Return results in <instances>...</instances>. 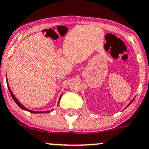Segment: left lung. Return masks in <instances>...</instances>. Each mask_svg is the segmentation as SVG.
I'll use <instances>...</instances> for the list:
<instances>
[{"instance_id": "8db88e82", "label": "left lung", "mask_w": 149, "mask_h": 149, "mask_svg": "<svg viewBox=\"0 0 149 149\" xmlns=\"http://www.w3.org/2000/svg\"><path fill=\"white\" fill-rule=\"evenodd\" d=\"M134 99H135V98H133V99H132V101H130V103H129V104H128V105H127V106H126V107H128V106H129V105H130V104H131V103H132V102L134 101Z\"/></svg>"}]
</instances>
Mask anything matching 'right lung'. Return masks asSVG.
Listing matches in <instances>:
<instances>
[{
  "instance_id": "1",
  "label": "right lung",
  "mask_w": 149,
  "mask_h": 149,
  "mask_svg": "<svg viewBox=\"0 0 149 149\" xmlns=\"http://www.w3.org/2000/svg\"><path fill=\"white\" fill-rule=\"evenodd\" d=\"M6 79H7V85H8V89H9V91H10V94H11L12 98H13V100L14 101V102H15V103H17V105H18V106H19V107H21V108L22 109V110H26V111H28V112H31V113H35V114L48 113V112H51V111H50V110H46V111H39H39H33V110H29V109L26 108V107H25L24 105H23L22 104H21V103H20V102H19V101H18L17 98L15 97V96H14V94H13V93H12V90H11V89H10V86H9V84H8V78H6ZM61 96H62V94H61L60 97V98H59V102H58V104H59V103H60V101Z\"/></svg>"
}]
</instances>
